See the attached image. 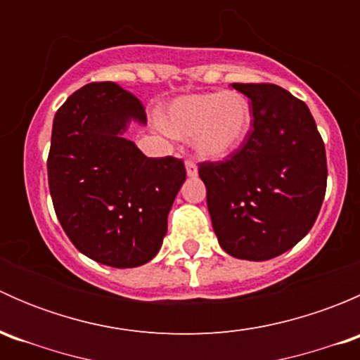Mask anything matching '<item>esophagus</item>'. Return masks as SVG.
Segmentation results:
<instances>
[{"label":"esophagus","instance_id":"1","mask_svg":"<svg viewBox=\"0 0 360 360\" xmlns=\"http://www.w3.org/2000/svg\"><path fill=\"white\" fill-rule=\"evenodd\" d=\"M184 165H186V172H188V176H197L198 174V167H197V163H195V160H191V158H188L186 160V163H184Z\"/></svg>","mask_w":360,"mask_h":360}]
</instances>
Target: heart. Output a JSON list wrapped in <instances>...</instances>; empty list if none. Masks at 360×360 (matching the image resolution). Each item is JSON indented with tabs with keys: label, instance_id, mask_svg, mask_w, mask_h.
<instances>
[{
	"label": "heart",
	"instance_id": "heart-1",
	"mask_svg": "<svg viewBox=\"0 0 360 360\" xmlns=\"http://www.w3.org/2000/svg\"><path fill=\"white\" fill-rule=\"evenodd\" d=\"M252 112L238 92H209L174 101L162 118L163 129L176 137L195 136L202 157L221 158L248 137Z\"/></svg>",
	"mask_w": 360,
	"mask_h": 360
}]
</instances>
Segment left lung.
Instances as JSON below:
<instances>
[{"instance_id": "1", "label": "left lung", "mask_w": 360, "mask_h": 360, "mask_svg": "<svg viewBox=\"0 0 360 360\" xmlns=\"http://www.w3.org/2000/svg\"><path fill=\"white\" fill-rule=\"evenodd\" d=\"M249 97L252 127L224 160L198 163L212 228L230 256L264 261L314 226L328 186V160L303 101L274 83H233Z\"/></svg>"}]
</instances>
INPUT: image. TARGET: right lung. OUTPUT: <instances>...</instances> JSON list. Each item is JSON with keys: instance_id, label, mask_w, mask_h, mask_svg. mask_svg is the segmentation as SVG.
Instances as JSON below:
<instances>
[{"instance_id": "1", "label": "right lung", "mask_w": 360, "mask_h": 360, "mask_svg": "<svg viewBox=\"0 0 360 360\" xmlns=\"http://www.w3.org/2000/svg\"><path fill=\"white\" fill-rule=\"evenodd\" d=\"M144 106L112 82L68 97L53 118L49 188L60 226L97 263L134 268L153 259L186 169L181 158H148L122 136Z\"/></svg>"}]
</instances>
